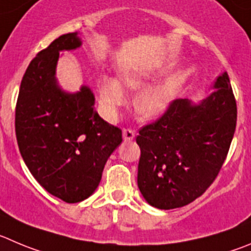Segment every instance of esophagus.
<instances>
[{
  "label": "esophagus",
  "mask_w": 251,
  "mask_h": 251,
  "mask_svg": "<svg viewBox=\"0 0 251 251\" xmlns=\"http://www.w3.org/2000/svg\"><path fill=\"white\" fill-rule=\"evenodd\" d=\"M123 137L125 141H132L135 139V131L132 128H124Z\"/></svg>",
  "instance_id": "obj_1"
}]
</instances>
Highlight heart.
<instances>
[{
  "label": "heart",
  "instance_id": "obj_1",
  "mask_svg": "<svg viewBox=\"0 0 251 251\" xmlns=\"http://www.w3.org/2000/svg\"><path fill=\"white\" fill-rule=\"evenodd\" d=\"M124 85L130 90H139L146 84L147 76L145 74H124ZM181 79L172 76L163 83L146 89L137 97L135 101L137 112L144 118H157L166 111L172 101L176 91L178 89ZM100 104L109 118L118 115L119 107L127 100V95L118 80L112 78H102L100 81Z\"/></svg>",
  "mask_w": 251,
  "mask_h": 251
}]
</instances>
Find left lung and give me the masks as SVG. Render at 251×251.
<instances>
[{"label":"left lung","mask_w":251,"mask_h":251,"mask_svg":"<svg viewBox=\"0 0 251 251\" xmlns=\"http://www.w3.org/2000/svg\"><path fill=\"white\" fill-rule=\"evenodd\" d=\"M200 105L176 99L157 120L140 128L137 186L158 209H175L202 196L221 172L236 126L228 73Z\"/></svg>","instance_id":"obj_1"}]
</instances>
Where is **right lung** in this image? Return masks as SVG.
<instances>
[{"label": "right lung", "mask_w": 251, "mask_h": 251, "mask_svg": "<svg viewBox=\"0 0 251 251\" xmlns=\"http://www.w3.org/2000/svg\"><path fill=\"white\" fill-rule=\"evenodd\" d=\"M81 44L76 33L58 37L29 63L16 104L18 149L29 172L51 196L67 203L86 200L98 188L110 154L123 141L121 128L94 110V95L58 88L59 51Z\"/></svg>", "instance_id": "obj_1"}]
</instances>
